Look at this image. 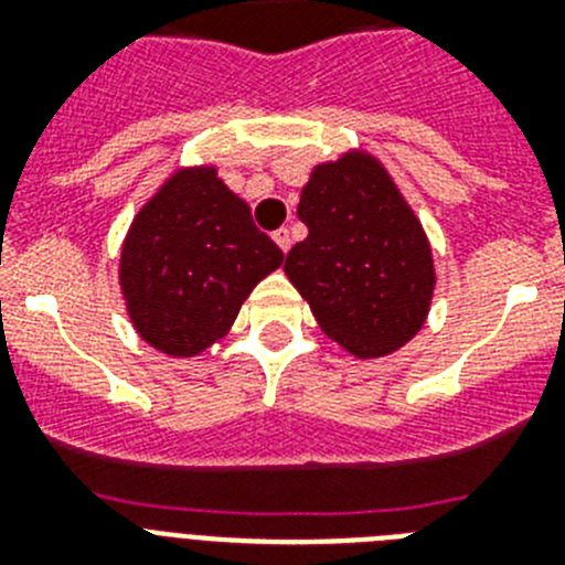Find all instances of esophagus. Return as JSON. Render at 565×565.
Wrapping results in <instances>:
<instances>
[{"label": "esophagus", "instance_id": "obj_1", "mask_svg": "<svg viewBox=\"0 0 565 565\" xmlns=\"http://www.w3.org/2000/svg\"><path fill=\"white\" fill-rule=\"evenodd\" d=\"M274 243H277L282 252H288V248H291V234H288V228H277V232H274Z\"/></svg>", "mask_w": 565, "mask_h": 565}]
</instances>
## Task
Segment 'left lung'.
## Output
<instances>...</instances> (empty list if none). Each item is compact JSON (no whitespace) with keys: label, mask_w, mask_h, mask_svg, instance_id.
Returning a JSON list of instances; mask_svg holds the SVG:
<instances>
[{"label":"left lung","mask_w":565,"mask_h":565,"mask_svg":"<svg viewBox=\"0 0 565 565\" xmlns=\"http://www.w3.org/2000/svg\"><path fill=\"white\" fill-rule=\"evenodd\" d=\"M308 237L286 274L319 328L359 359L398 351L430 313V239L391 172L367 152L313 167L297 206Z\"/></svg>","instance_id":"8db88e82"}]
</instances>
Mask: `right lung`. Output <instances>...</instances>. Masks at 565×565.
Returning a JSON list of instances; mask_svg holds the SVG:
<instances>
[{"mask_svg":"<svg viewBox=\"0 0 565 565\" xmlns=\"http://www.w3.org/2000/svg\"><path fill=\"white\" fill-rule=\"evenodd\" d=\"M279 266L277 243L217 169L186 167L135 214L118 282L143 342L167 356H198L226 337L254 286Z\"/></svg>","mask_w":565,"mask_h":565,"instance_id":"obj_1","label":"right lung"}]
</instances>
